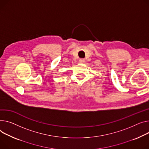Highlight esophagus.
<instances>
[{"label": "esophagus", "mask_w": 149, "mask_h": 149, "mask_svg": "<svg viewBox=\"0 0 149 149\" xmlns=\"http://www.w3.org/2000/svg\"><path fill=\"white\" fill-rule=\"evenodd\" d=\"M79 62L80 63H84L85 62V60L84 58H80V60H79Z\"/></svg>", "instance_id": "1"}]
</instances>
